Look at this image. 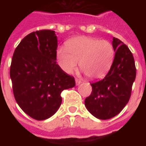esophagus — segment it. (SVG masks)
<instances>
[{
    "instance_id": "esophagus-1",
    "label": "esophagus",
    "mask_w": 146,
    "mask_h": 146,
    "mask_svg": "<svg viewBox=\"0 0 146 146\" xmlns=\"http://www.w3.org/2000/svg\"><path fill=\"white\" fill-rule=\"evenodd\" d=\"M75 82H76V85L77 86H78V85H80L82 82V81H81L80 79H78V78H76L75 80Z\"/></svg>"
}]
</instances>
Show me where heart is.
I'll list each match as a JSON object with an SVG mask.
<instances>
[{"label":"heart","mask_w":146,"mask_h":146,"mask_svg":"<svg viewBox=\"0 0 146 146\" xmlns=\"http://www.w3.org/2000/svg\"><path fill=\"white\" fill-rule=\"evenodd\" d=\"M115 50L108 40L91 37H77L57 50L59 65L64 72L71 74L79 65L86 75L93 80L104 77L113 64Z\"/></svg>","instance_id":"obj_1"}]
</instances>
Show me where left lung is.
Listing matches in <instances>:
<instances>
[{
  "mask_svg": "<svg viewBox=\"0 0 146 146\" xmlns=\"http://www.w3.org/2000/svg\"><path fill=\"white\" fill-rule=\"evenodd\" d=\"M115 57L110 69L101 80L92 82V92L85 105L96 118L107 120L117 115L128 103L136 77L133 55L126 44L113 38Z\"/></svg>",
  "mask_w": 146,
  "mask_h": 146,
  "instance_id": "1",
  "label": "left lung"
}]
</instances>
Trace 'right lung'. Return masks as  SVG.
<instances>
[{"instance_id":"add662e5","label":"right lung","mask_w":146,"mask_h":146,"mask_svg":"<svg viewBox=\"0 0 146 146\" xmlns=\"http://www.w3.org/2000/svg\"><path fill=\"white\" fill-rule=\"evenodd\" d=\"M58 39L54 31L41 30L23 38L13 54L10 77L20 108L32 118L45 120L60 106V94L74 87V77L56 63Z\"/></svg>"}]
</instances>
